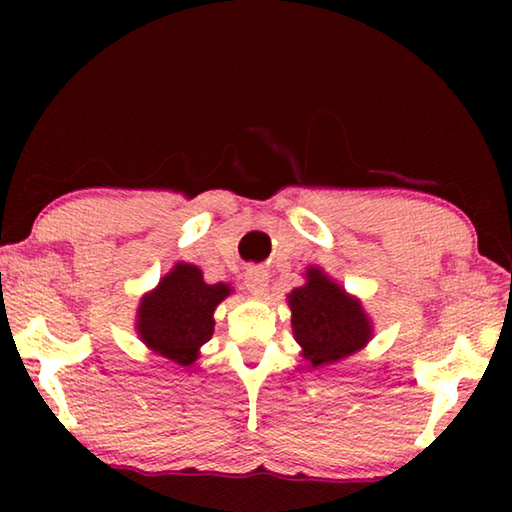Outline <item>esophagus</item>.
Returning <instances> with one entry per match:
<instances>
[{
	"instance_id": "obj_1",
	"label": "esophagus",
	"mask_w": 512,
	"mask_h": 512,
	"mask_svg": "<svg viewBox=\"0 0 512 512\" xmlns=\"http://www.w3.org/2000/svg\"><path fill=\"white\" fill-rule=\"evenodd\" d=\"M246 287L253 296H264V291L268 287V273L259 266H250L246 271Z\"/></svg>"
}]
</instances>
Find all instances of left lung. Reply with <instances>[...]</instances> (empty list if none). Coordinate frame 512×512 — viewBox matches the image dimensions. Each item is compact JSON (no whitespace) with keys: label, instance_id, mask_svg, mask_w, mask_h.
Here are the masks:
<instances>
[{"label":"left lung","instance_id":"obj_1","mask_svg":"<svg viewBox=\"0 0 512 512\" xmlns=\"http://www.w3.org/2000/svg\"><path fill=\"white\" fill-rule=\"evenodd\" d=\"M291 327L311 368L359 352L372 339L370 318L357 298L311 266L307 284L289 293Z\"/></svg>","mask_w":512,"mask_h":512}]
</instances>
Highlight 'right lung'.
Instances as JSON below:
<instances>
[{"mask_svg": "<svg viewBox=\"0 0 512 512\" xmlns=\"http://www.w3.org/2000/svg\"><path fill=\"white\" fill-rule=\"evenodd\" d=\"M230 291L223 282L207 284L198 266L176 264L140 300L137 334L160 357L192 366L214 334V309Z\"/></svg>", "mask_w": 512, "mask_h": 512, "instance_id": "obj_1", "label": "right lung"}]
</instances>
